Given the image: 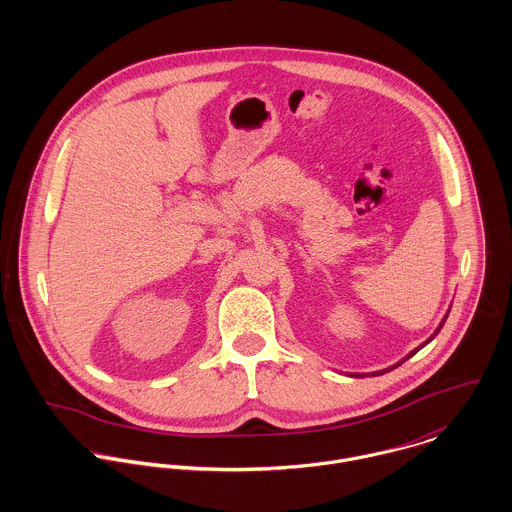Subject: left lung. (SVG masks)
Here are the masks:
<instances>
[{"label":"left lung","mask_w":512,"mask_h":512,"mask_svg":"<svg viewBox=\"0 0 512 512\" xmlns=\"http://www.w3.org/2000/svg\"><path fill=\"white\" fill-rule=\"evenodd\" d=\"M447 315H449V313H445V317H443V319H441V323H439L438 329H436V331H434V335H432V337H430V339H428V341H426V343H424V345H420V347H418V349H414V351H412V353H408V357H404V359H402V361H400V363H398V365H402V363H404V361H408V359H410V357H414V355H416V353H418V351H420V349H422V347H426V345H428V343H430V341H432V339H434V337H436V335H438L439 329H441V327H443V323H445V319H447ZM398 365L390 366V368H384V370H378V372H374V374H384V372H388V370H392V368H396V366H398ZM374 374H372V376H374ZM351 376H363V374H357V372H353V374H351Z\"/></svg>","instance_id":"left-lung-1"}]
</instances>
